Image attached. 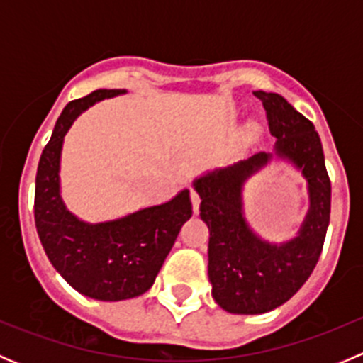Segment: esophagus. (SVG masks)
<instances>
[{
  "mask_svg": "<svg viewBox=\"0 0 363 363\" xmlns=\"http://www.w3.org/2000/svg\"><path fill=\"white\" fill-rule=\"evenodd\" d=\"M200 202H202V200H200L199 193L191 191V203H193V212H195V214H199V211H200Z\"/></svg>",
  "mask_w": 363,
  "mask_h": 363,
  "instance_id": "esophagus-1",
  "label": "esophagus"
}]
</instances>
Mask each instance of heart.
<instances>
[{
	"instance_id": "1",
	"label": "heart",
	"mask_w": 363,
	"mask_h": 363,
	"mask_svg": "<svg viewBox=\"0 0 363 363\" xmlns=\"http://www.w3.org/2000/svg\"><path fill=\"white\" fill-rule=\"evenodd\" d=\"M259 135H262L259 124L256 121H250V123L244 124L242 131H240V140H242V144H252V142L258 140Z\"/></svg>"
}]
</instances>
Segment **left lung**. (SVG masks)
Segmentation results:
<instances>
[{
    "label": "left lung",
    "mask_w": 363,
    "mask_h": 363,
    "mask_svg": "<svg viewBox=\"0 0 363 363\" xmlns=\"http://www.w3.org/2000/svg\"><path fill=\"white\" fill-rule=\"evenodd\" d=\"M267 111L276 145L272 152L216 168L193 181L200 218L208 228V281L212 298L232 314H263L294 296L320 259L330 223V179L314 124L281 94L255 91ZM274 157L288 160L308 181L310 208L295 238L269 243L243 214V184Z\"/></svg>",
    "instance_id": "left-lung-1"
}]
</instances>
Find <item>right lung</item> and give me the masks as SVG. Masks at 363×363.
<instances>
[{
    "label": "right lung",
    "instance_id": "right-lung-1",
    "mask_svg": "<svg viewBox=\"0 0 363 363\" xmlns=\"http://www.w3.org/2000/svg\"><path fill=\"white\" fill-rule=\"evenodd\" d=\"M126 89H98L65 107L40 156L35 188V225L54 269L79 294L104 302L135 298L149 290L182 225L191 218L189 189L168 202L123 218L87 223L68 211L61 196L65 135L84 111Z\"/></svg>",
    "mask_w": 363,
    "mask_h": 363
}]
</instances>
